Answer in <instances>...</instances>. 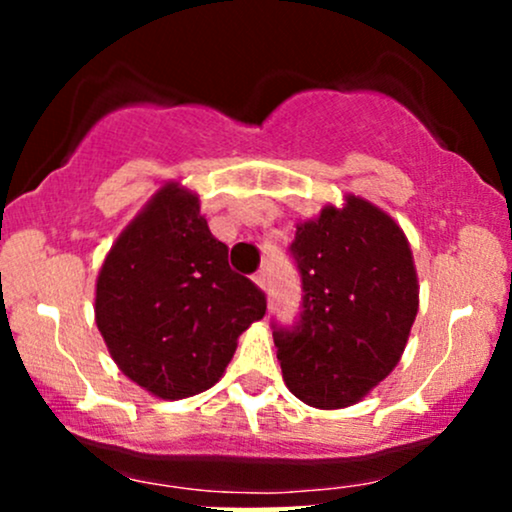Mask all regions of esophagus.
<instances>
[{
  "label": "esophagus",
  "instance_id": "esophagus-1",
  "mask_svg": "<svg viewBox=\"0 0 512 512\" xmlns=\"http://www.w3.org/2000/svg\"><path fill=\"white\" fill-rule=\"evenodd\" d=\"M252 279H255V284L260 286V289H267V281H269V276H267V272H264V269H262V272H257L255 276H252Z\"/></svg>",
  "mask_w": 512,
  "mask_h": 512
}]
</instances>
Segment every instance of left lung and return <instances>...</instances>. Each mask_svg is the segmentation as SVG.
<instances>
[{
    "label": "left lung",
    "mask_w": 512,
    "mask_h": 512,
    "mask_svg": "<svg viewBox=\"0 0 512 512\" xmlns=\"http://www.w3.org/2000/svg\"><path fill=\"white\" fill-rule=\"evenodd\" d=\"M301 313L272 322L286 387L320 409L349 407L390 375L419 310L402 228L373 204L346 199L296 228Z\"/></svg>",
    "instance_id": "left-lung-1"
}]
</instances>
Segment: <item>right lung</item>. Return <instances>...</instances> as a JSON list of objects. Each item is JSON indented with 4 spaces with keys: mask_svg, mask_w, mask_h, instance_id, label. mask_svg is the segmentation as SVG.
<instances>
[{
    "mask_svg": "<svg viewBox=\"0 0 512 512\" xmlns=\"http://www.w3.org/2000/svg\"><path fill=\"white\" fill-rule=\"evenodd\" d=\"M267 310L264 291L233 272L199 202L163 187L105 257L96 322L122 373L163 399L219 383L236 342Z\"/></svg>",
    "mask_w": 512,
    "mask_h": 512,
    "instance_id": "obj_1",
    "label": "right lung"
}]
</instances>
